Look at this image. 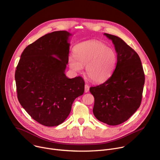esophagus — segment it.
<instances>
[{"label":"esophagus","mask_w":160,"mask_h":160,"mask_svg":"<svg viewBox=\"0 0 160 160\" xmlns=\"http://www.w3.org/2000/svg\"><path fill=\"white\" fill-rule=\"evenodd\" d=\"M89 85L88 84L85 85V92H88L89 91Z\"/></svg>","instance_id":"esophagus-1"}]
</instances>
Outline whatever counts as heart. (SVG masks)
I'll list each match as a JSON object with an SVG mask.
<instances>
[{
  "label": "heart",
  "instance_id": "b5f03b06",
  "mask_svg": "<svg viewBox=\"0 0 160 160\" xmlns=\"http://www.w3.org/2000/svg\"><path fill=\"white\" fill-rule=\"evenodd\" d=\"M75 56L68 58L71 69L79 72L86 66V74L93 82L101 83L111 75L117 63V56L113 49L98 40L82 42L74 49Z\"/></svg>",
  "mask_w": 160,
  "mask_h": 160
}]
</instances>
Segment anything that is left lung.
I'll list each match as a JSON object with an SVG mask.
<instances>
[{
    "mask_svg": "<svg viewBox=\"0 0 160 160\" xmlns=\"http://www.w3.org/2000/svg\"><path fill=\"white\" fill-rule=\"evenodd\" d=\"M115 45L117 62L112 75L103 83L91 87L95 117L109 125L127 121L139 108L145 82L139 55L120 37L104 33Z\"/></svg>",
    "mask_w": 160,
    "mask_h": 160,
    "instance_id": "obj_1",
    "label": "left lung"
}]
</instances>
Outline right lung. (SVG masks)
I'll return each instance as SVG.
<instances>
[{"mask_svg":"<svg viewBox=\"0 0 160 160\" xmlns=\"http://www.w3.org/2000/svg\"><path fill=\"white\" fill-rule=\"evenodd\" d=\"M71 34L56 31L30 44L21 56L15 72L18 99L29 115L47 127L61 124L70 115L75 99L84 92L81 77L68 78Z\"/></svg>","mask_w":160,"mask_h":160,"instance_id":"right-lung-1","label":"right lung"}]
</instances>
